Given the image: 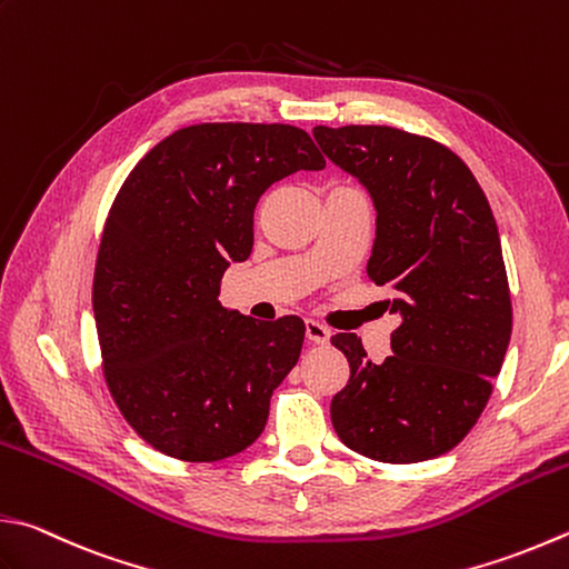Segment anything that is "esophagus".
<instances>
[{
  "mask_svg": "<svg viewBox=\"0 0 569 569\" xmlns=\"http://www.w3.org/2000/svg\"><path fill=\"white\" fill-rule=\"evenodd\" d=\"M307 337H309V341H315V345H327L331 331L327 325H321V321L307 319Z\"/></svg>",
  "mask_w": 569,
  "mask_h": 569,
  "instance_id": "34e87169",
  "label": "esophagus"
}]
</instances>
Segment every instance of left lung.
Returning a JSON list of instances; mask_svg holds the SVG:
<instances>
[{"label":"left lung","instance_id":"1","mask_svg":"<svg viewBox=\"0 0 569 569\" xmlns=\"http://www.w3.org/2000/svg\"><path fill=\"white\" fill-rule=\"evenodd\" d=\"M315 138L377 208L367 264L401 317L391 357L373 363L337 335L351 377L331 399L341 443L381 463L443 456L483 413L510 345L512 305L496 218L451 148L391 126H317Z\"/></svg>","mask_w":569,"mask_h":569}]
</instances>
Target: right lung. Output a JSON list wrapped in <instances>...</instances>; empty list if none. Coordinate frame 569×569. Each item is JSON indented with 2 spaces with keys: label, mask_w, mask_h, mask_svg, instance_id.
I'll use <instances>...</instances> for the list:
<instances>
[{
  "label": "right lung",
  "mask_w": 569,
  "mask_h": 569,
  "mask_svg": "<svg viewBox=\"0 0 569 569\" xmlns=\"http://www.w3.org/2000/svg\"><path fill=\"white\" fill-rule=\"evenodd\" d=\"M327 166L284 123H198L153 146L123 180L93 270L103 379L148 446L212 463L264 431L272 391L299 359L305 321L228 312L220 280L252 250L262 192Z\"/></svg>",
  "instance_id": "obj_1"
}]
</instances>
